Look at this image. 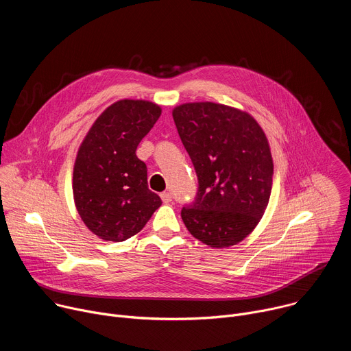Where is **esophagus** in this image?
I'll use <instances>...</instances> for the list:
<instances>
[{"label": "esophagus", "instance_id": "1", "mask_svg": "<svg viewBox=\"0 0 351 351\" xmlns=\"http://www.w3.org/2000/svg\"><path fill=\"white\" fill-rule=\"evenodd\" d=\"M161 199L165 204H168V203L172 202V194L168 193V191H164V193H161Z\"/></svg>", "mask_w": 351, "mask_h": 351}]
</instances>
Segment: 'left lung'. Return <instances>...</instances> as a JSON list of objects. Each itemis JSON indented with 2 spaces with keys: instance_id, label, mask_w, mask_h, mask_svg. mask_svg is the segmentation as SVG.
Instances as JSON below:
<instances>
[{
  "instance_id": "left-lung-1",
  "label": "left lung",
  "mask_w": 351,
  "mask_h": 351,
  "mask_svg": "<svg viewBox=\"0 0 351 351\" xmlns=\"http://www.w3.org/2000/svg\"><path fill=\"white\" fill-rule=\"evenodd\" d=\"M172 117L198 179L195 199L182 208L187 230L217 248L240 243L271 195L274 162L264 130L250 114L217 103H186Z\"/></svg>"
}]
</instances>
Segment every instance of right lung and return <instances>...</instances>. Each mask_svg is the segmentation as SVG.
Masks as SVG:
<instances>
[{
    "mask_svg": "<svg viewBox=\"0 0 351 351\" xmlns=\"http://www.w3.org/2000/svg\"><path fill=\"white\" fill-rule=\"evenodd\" d=\"M161 115L145 99H121L99 115L82 141L73 167V198L84 225L99 239L123 241L138 233L162 202L148 189L136 156Z\"/></svg>",
    "mask_w": 351,
    "mask_h": 351,
    "instance_id": "obj_1",
    "label": "right lung"
}]
</instances>
